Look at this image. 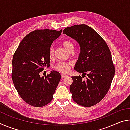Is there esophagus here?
Wrapping results in <instances>:
<instances>
[{"instance_id": "1", "label": "esophagus", "mask_w": 130, "mask_h": 130, "mask_svg": "<svg viewBox=\"0 0 130 130\" xmlns=\"http://www.w3.org/2000/svg\"><path fill=\"white\" fill-rule=\"evenodd\" d=\"M67 76L66 75V74H61V77H62V78H65L67 77Z\"/></svg>"}]
</instances>
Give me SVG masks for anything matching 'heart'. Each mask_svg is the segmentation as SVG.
<instances>
[{"label": "heart", "mask_w": 130, "mask_h": 130, "mask_svg": "<svg viewBox=\"0 0 130 130\" xmlns=\"http://www.w3.org/2000/svg\"><path fill=\"white\" fill-rule=\"evenodd\" d=\"M62 45L65 49L68 52L70 50L74 49V45L71 41L69 40H65L62 42ZM49 56L50 58H53L54 56V49L53 46H51L49 49L48 52ZM72 63L71 62H58L55 67V69L57 71L63 73H67L70 71V68L72 67Z\"/></svg>", "instance_id": "b5f03b06"}]
</instances>
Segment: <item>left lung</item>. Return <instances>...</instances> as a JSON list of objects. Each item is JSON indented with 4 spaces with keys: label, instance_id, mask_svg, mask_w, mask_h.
<instances>
[{
    "label": "left lung",
    "instance_id": "8db88e82",
    "mask_svg": "<svg viewBox=\"0 0 130 130\" xmlns=\"http://www.w3.org/2000/svg\"><path fill=\"white\" fill-rule=\"evenodd\" d=\"M63 33L75 39L80 47L74 69L82 77H72L69 89L72 98L83 107L93 106L106 95L115 74L111 51L102 37L87 25L68 27ZM84 77L86 79L83 80Z\"/></svg>",
    "mask_w": 130,
    "mask_h": 130
}]
</instances>
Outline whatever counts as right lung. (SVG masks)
Listing matches in <instances>:
<instances>
[{
	"label": "right lung",
	"mask_w": 130,
	"mask_h": 130,
	"mask_svg": "<svg viewBox=\"0 0 130 130\" xmlns=\"http://www.w3.org/2000/svg\"><path fill=\"white\" fill-rule=\"evenodd\" d=\"M62 30H36L24 38L12 61V79L21 98L30 105L42 107L53 99L61 80L59 72L53 70L41 77L39 73L49 67L50 46L61 36Z\"/></svg>",
	"instance_id": "obj_1"
}]
</instances>
